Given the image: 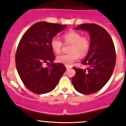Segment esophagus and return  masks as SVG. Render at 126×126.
I'll return each mask as SVG.
<instances>
[{
    "mask_svg": "<svg viewBox=\"0 0 126 126\" xmlns=\"http://www.w3.org/2000/svg\"><path fill=\"white\" fill-rule=\"evenodd\" d=\"M66 68L67 70H69V69H70V68H69V67H68V66H66Z\"/></svg>",
    "mask_w": 126,
    "mask_h": 126,
    "instance_id": "esophagus-1",
    "label": "esophagus"
}]
</instances>
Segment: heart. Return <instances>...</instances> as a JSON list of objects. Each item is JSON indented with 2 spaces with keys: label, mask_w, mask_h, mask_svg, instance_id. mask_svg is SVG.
<instances>
[{
  "label": "heart",
  "mask_w": 126,
  "mask_h": 126,
  "mask_svg": "<svg viewBox=\"0 0 126 126\" xmlns=\"http://www.w3.org/2000/svg\"><path fill=\"white\" fill-rule=\"evenodd\" d=\"M63 39L66 44H72L70 48V54H61L57 57L58 62L70 66L80 56L87 54L90 49V41L87 37L82 36L80 33L76 31H69L63 36ZM50 45L53 50L57 54L61 52L63 47V43L57 37H54L50 41Z\"/></svg>",
  "instance_id": "1"
}]
</instances>
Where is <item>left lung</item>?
<instances>
[{
    "mask_svg": "<svg viewBox=\"0 0 126 126\" xmlns=\"http://www.w3.org/2000/svg\"><path fill=\"white\" fill-rule=\"evenodd\" d=\"M75 30L88 32L90 44L88 52L82 62L88 68H73L76 74L71 82L79 93L90 94L102 89L111 77L116 63L115 46L109 33L97 24H81Z\"/></svg>",
    "mask_w": 126,
    "mask_h": 126,
    "instance_id": "left-lung-1",
    "label": "left lung"
}]
</instances>
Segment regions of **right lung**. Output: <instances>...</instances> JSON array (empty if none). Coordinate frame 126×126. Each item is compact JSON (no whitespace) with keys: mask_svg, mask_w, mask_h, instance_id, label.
Returning a JSON list of instances; mask_svg holds the SVG:
<instances>
[{"mask_svg":"<svg viewBox=\"0 0 126 126\" xmlns=\"http://www.w3.org/2000/svg\"><path fill=\"white\" fill-rule=\"evenodd\" d=\"M66 25L36 22L25 32L16 54L17 72L24 85L34 93L42 94L52 91L66 68L62 63H53L55 57L50 41ZM45 63H51L44 67Z\"/></svg>","mask_w":126,"mask_h":126,"instance_id":"1","label":"right lung"}]
</instances>
